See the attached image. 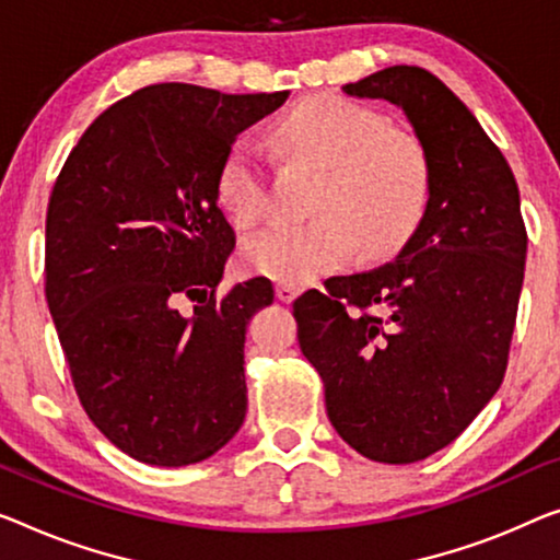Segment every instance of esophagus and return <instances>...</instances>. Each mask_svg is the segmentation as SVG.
Masks as SVG:
<instances>
[{"label": "esophagus", "mask_w": 560, "mask_h": 560, "mask_svg": "<svg viewBox=\"0 0 560 560\" xmlns=\"http://www.w3.org/2000/svg\"><path fill=\"white\" fill-rule=\"evenodd\" d=\"M296 294H299V289L294 287V283H277V296H279V302H283V304H291L296 299Z\"/></svg>", "instance_id": "34e87169"}]
</instances>
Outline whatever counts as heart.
<instances>
[{
	"mask_svg": "<svg viewBox=\"0 0 560 560\" xmlns=\"http://www.w3.org/2000/svg\"><path fill=\"white\" fill-rule=\"evenodd\" d=\"M271 140L287 161L322 171L306 223H277L246 238L248 271L281 283H306L354 254L395 252L420 226L432 194L428 148L389 128L380 113L339 95H312L281 115ZM215 196L238 229L261 221L266 175L256 148L236 140L215 175Z\"/></svg>",
	"mask_w": 560,
	"mask_h": 560,
	"instance_id": "obj_1",
	"label": "heart"
}]
</instances>
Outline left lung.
Here are the masks:
<instances>
[{"label":"left lung","instance_id":"1","mask_svg":"<svg viewBox=\"0 0 560 560\" xmlns=\"http://www.w3.org/2000/svg\"><path fill=\"white\" fill-rule=\"evenodd\" d=\"M341 90L405 113L432 194L395 261L296 299L299 347L339 438L407 465L450 445L503 382L528 236L511 165L445 82L395 65Z\"/></svg>","mask_w":560,"mask_h":560}]
</instances>
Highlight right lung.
I'll return each mask as SVG.
<instances>
[{"mask_svg":"<svg viewBox=\"0 0 560 560\" xmlns=\"http://www.w3.org/2000/svg\"><path fill=\"white\" fill-rule=\"evenodd\" d=\"M287 97L138 90L90 125L49 196L45 291L74 389L95 428L145 465L206 460L244 424L246 327L273 289L256 277L215 299L236 246L215 175Z\"/></svg>","mask_w":560,"mask_h":560,"instance_id":"right-lung-1","label":"right lung"}]
</instances>
